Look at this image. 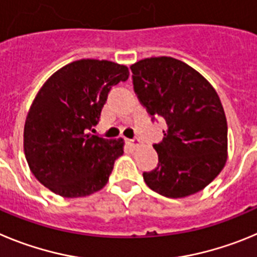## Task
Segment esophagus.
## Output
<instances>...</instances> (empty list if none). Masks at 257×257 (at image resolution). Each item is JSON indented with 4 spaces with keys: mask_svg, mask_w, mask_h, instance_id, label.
Segmentation results:
<instances>
[{
    "mask_svg": "<svg viewBox=\"0 0 257 257\" xmlns=\"http://www.w3.org/2000/svg\"><path fill=\"white\" fill-rule=\"evenodd\" d=\"M126 143H128L129 146H132V147H138V146L141 145V141L138 140V138H134V140H126Z\"/></svg>",
    "mask_w": 257,
    "mask_h": 257,
    "instance_id": "obj_1",
    "label": "esophagus"
}]
</instances>
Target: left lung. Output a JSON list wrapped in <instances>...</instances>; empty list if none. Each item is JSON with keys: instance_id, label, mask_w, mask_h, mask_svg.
Here are the masks:
<instances>
[{"instance_id": "obj_1", "label": "left lung", "mask_w": 257, "mask_h": 257, "mask_svg": "<svg viewBox=\"0 0 257 257\" xmlns=\"http://www.w3.org/2000/svg\"><path fill=\"white\" fill-rule=\"evenodd\" d=\"M134 91L151 116L164 117L159 165L143 173L152 191L169 198L195 195L209 186L228 159V126L211 83L186 62L150 57L131 66Z\"/></svg>"}]
</instances>
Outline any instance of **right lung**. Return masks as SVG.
<instances>
[{"label": "right lung", "instance_id": "1", "mask_svg": "<svg viewBox=\"0 0 257 257\" xmlns=\"http://www.w3.org/2000/svg\"><path fill=\"white\" fill-rule=\"evenodd\" d=\"M125 65L82 59L55 71L41 87L24 125V154L34 177L66 198L85 197L108 182L124 140L88 133L110 89L125 82Z\"/></svg>", "mask_w": 257, "mask_h": 257}]
</instances>
